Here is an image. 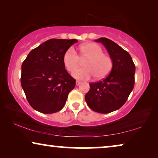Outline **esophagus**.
I'll return each mask as SVG.
<instances>
[{"label":"esophagus","mask_w":158,"mask_h":158,"mask_svg":"<svg viewBox=\"0 0 158 158\" xmlns=\"http://www.w3.org/2000/svg\"><path fill=\"white\" fill-rule=\"evenodd\" d=\"M81 83V82H80V81H76V83H75L76 85H79Z\"/></svg>","instance_id":"obj_1"}]
</instances>
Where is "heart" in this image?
<instances>
[{"label": "heart", "instance_id": "1", "mask_svg": "<svg viewBox=\"0 0 158 158\" xmlns=\"http://www.w3.org/2000/svg\"><path fill=\"white\" fill-rule=\"evenodd\" d=\"M103 49L96 43H85L80 47V57L73 47L63 55V64L67 70L72 73L79 66L81 60H85V68L77 69L73 77L78 80H88L93 76L97 80L105 78L111 72L113 62L111 58L105 55Z\"/></svg>", "mask_w": 158, "mask_h": 158}]
</instances>
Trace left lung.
<instances>
[{
    "mask_svg": "<svg viewBox=\"0 0 158 158\" xmlns=\"http://www.w3.org/2000/svg\"><path fill=\"white\" fill-rule=\"evenodd\" d=\"M95 42L106 47L113 66L105 79L90 83L85 100L93 111L108 114L119 109L127 101L135 85V65L130 55L113 41L101 37Z\"/></svg>",
    "mask_w": 158,
    "mask_h": 158,
    "instance_id": "1",
    "label": "left lung"
}]
</instances>
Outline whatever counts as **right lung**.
<instances>
[{
    "label": "right lung",
    "mask_w": 158,
    "mask_h": 158,
    "mask_svg": "<svg viewBox=\"0 0 158 158\" xmlns=\"http://www.w3.org/2000/svg\"><path fill=\"white\" fill-rule=\"evenodd\" d=\"M77 40L51 39L30 52L21 65V83L36 111L53 114L65 104L75 80L66 70L63 55Z\"/></svg>",
    "instance_id": "obj_1"
}]
</instances>
